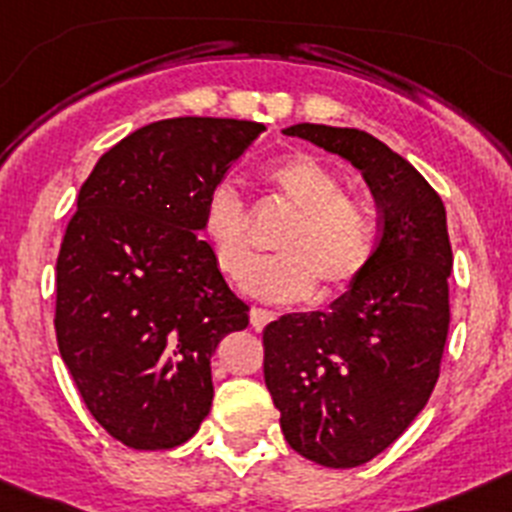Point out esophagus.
<instances>
[{
  "label": "esophagus",
  "instance_id": "esophagus-1",
  "mask_svg": "<svg viewBox=\"0 0 512 512\" xmlns=\"http://www.w3.org/2000/svg\"><path fill=\"white\" fill-rule=\"evenodd\" d=\"M277 318L271 310H264V307H251V325L256 330H261L264 325H269L271 320Z\"/></svg>",
  "mask_w": 512,
  "mask_h": 512
}]
</instances>
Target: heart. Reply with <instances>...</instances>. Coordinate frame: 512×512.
I'll use <instances>...</instances> for the list:
<instances>
[{
	"mask_svg": "<svg viewBox=\"0 0 512 512\" xmlns=\"http://www.w3.org/2000/svg\"><path fill=\"white\" fill-rule=\"evenodd\" d=\"M279 205L292 212L279 230L277 256L251 261V220L241 194L217 182L202 205L200 228L225 277H243L248 295L266 302H302L315 292L338 295L354 287L374 256V220L348 197L341 176L310 153H292L261 171Z\"/></svg>",
	"mask_w": 512,
	"mask_h": 512,
	"instance_id": "obj_1",
	"label": "heart"
}]
</instances>
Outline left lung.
<instances>
[{
  "label": "left lung",
  "instance_id": "8db88e82",
  "mask_svg": "<svg viewBox=\"0 0 512 512\" xmlns=\"http://www.w3.org/2000/svg\"><path fill=\"white\" fill-rule=\"evenodd\" d=\"M284 135L351 161L379 210L359 282L328 312H289L264 328V379L287 443L315 464L351 469L395 443L438 382L454 264L446 207L364 130L300 122Z\"/></svg>",
  "mask_w": 512,
  "mask_h": 512
}]
</instances>
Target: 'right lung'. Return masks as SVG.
<instances>
[{"label":"right lung","mask_w":512,"mask_h":512,"mask_svg":"<svg viewBox=\"0 0 512 512\" xmlns=\"http://www.w3.org/2000/svg\"><path fill=\"white\" fill-rule=\"evenodd\" d=\"M261 130L228 117L151 122L81 184L56 261V341L89 413L130 449H174L200 431L210 356L248 325L200 217Z\"/></svg>","instance_id":"1"}]
</instances>
